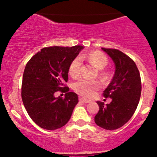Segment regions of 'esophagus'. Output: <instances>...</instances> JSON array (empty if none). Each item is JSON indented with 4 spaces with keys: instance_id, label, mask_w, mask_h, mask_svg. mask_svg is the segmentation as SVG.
Instances as JSON below:
<instances>
[{
    "instance_id": "1",
    "label": "esophagus",
    "mask_w": 157,
    "mask_h": 157,
    "mask_svg": "<svg viewBox=\"0 0 157 157\" xmlns=\"http://www.w3.org/2000/svg\"><path fill=\"white\" fill-rule=\"evenodd\" d=\"M79 100H80V102H86V103H88V102H90V100H89V99H84V98H82V97H80V98H79Z\"/></svg>"
}]
</instances>
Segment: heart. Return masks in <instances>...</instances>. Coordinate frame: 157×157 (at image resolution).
Here are the masks:
<instances>
[{"instance_id": "b5f03b06", "label": "heart", "mask_w": 157, "mask_h": 157, "mask_svg": "<svg viewBox=\"0 0 157 157\" xmlns=\"http://www.w3.org/2000/svg\"><path fill=\"white\" fill-rule=\"evenodd\" d=\"M83 59L87 60L90 64L94 65L99 70L103 69L108 64L109 60L106 55L101 52L95 51L87 54H82L80 56H77L71 61L69 66V74L72 77H77L80 74L82 67ZM103 77H106L108 73L102 72ZM101 86V83L97 80H90V79L81 77L76 80L73 83V89L80 94L85 96H90L93 94L96 90Z\"/></svg>"}]
</instances>
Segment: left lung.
<instances>
[{
  "label": "left lung",
  "mask_w": 157,
  "mask_h": 157,
  "mask_svg": "<svg viewBox=\"0 0 157 157\" xmlns=\"http://www.w3.org/2000/svg\"><path fill=\"white\" fill-rule=\"evenodd\" d=\"M102 49L115 63V72L103 91V96L111 98L112 102L105 105L98 101L99 110L95 122L105 130H115L122 127L134 115L141 94V80L137 65L127 55L117 49Z\"/></svg>",
  "instance_id": "left-lung-1"
}]
</instances>
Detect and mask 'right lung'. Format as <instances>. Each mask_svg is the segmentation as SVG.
I'll return each mask as SVG.
<instances>
[{
	"label": "right lung",
	"mask_w": 157,
	"mask_h": 157,
	"mask_svg": "<svg viewBox=\"0 0 157 157\" xmlns=\"http://www.w3.org/2000/svg\"><path fill=\"white\" fill-rule=\"evenodd\" d=\"M84 47H45L33 55L26 64L22 81L21 96L29 117L39 127L56 130L71 118L78 96L64 83L68 80L71 61ZM60 91L65 98L54 97Z\"/></svg>",
	"instance_id": "1"
}]
</instances>
